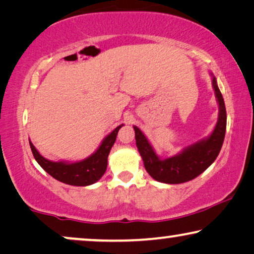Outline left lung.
Instances as JSON below:
<instances>
[{
    "instance_id": "left-lung-1",
    "label": "left lung",
    "mask_w": 254,
    "mask_h": 254,
    "mask_svg": "<svg viewBox=\"0 0 254 254\" xmlns=\"http://www.w3.org/2000/svg\"><path fill=\"white\" fill-rule=\"evenodd\" d=\"M211 83L218 103V119L209 136L197 141L172 157L162 159L156 154L150 142L140 128L134 126L135 140L144 168L152 178L165 184H182L200 176L213 164L220 154L227 129V111L223 97L217 86L216 77L211 74Z\"/></svg>"
}]
</instances>
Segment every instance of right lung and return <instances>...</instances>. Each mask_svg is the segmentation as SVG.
<instances>
[{
  "label": "right lung",
  "mask_w": 254,
  "mask_h": 254,
  "mask_svg": "<svg viewBox=\"0 0 254 254\" xmlns=\"http://www.w3.org/2000/svg\"><path fill=\"white\" fill-rule=\"evenodd\" d=\"M124 125L118 126L102 141L98 149L88 158L69 163L64 161L53 162L39 154L30 141L32 154L41 168L59 182L72 186H89L102 178L107 168V157L116 142L118 131Z\"/></svg>",
  "instance_id": "1"
}]
</instances>
